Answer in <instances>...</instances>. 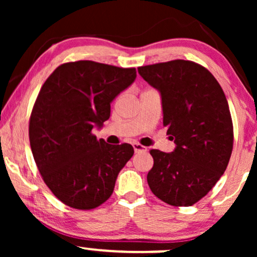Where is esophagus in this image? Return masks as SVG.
Wrapping results in <instances>:
<instances>
[{
	"mask_svg": "<svg viewBox=\"0 0 257 257\" xmlns=\"http://www.w3.org/2000/svg\"><path fill=\"white\" fill-rule=\"evenodd\" d=\"M133 149H135L136 153H143V152H146V151H147L146 147L139 145V144H133Z\"/></svg>",
	"mask_w": 257,
	"mask_h": 257,
	"instance_id": "34e87169",
	"label": "esophagus"
}]
</instances>
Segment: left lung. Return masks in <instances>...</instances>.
Returning a JSON list of instances; mask_svg holds the SVG:
<instances>
[{"instance_id": "1", "label": "left lung", "mask_w": 257, "mask_h": 257, "mask_svg": "<svg viewBox=\"0 0 257 257\" xmlns=\"http://www.w3.org/2000/svg\"><path fill=\"white\" fill-rule=\"evenodd\" d=\"M159 91L163 122L173 152L151 151L147 182L157 198L188 207L202 199L226 171L233 150V122L222 87L203 66L177 59L138 68Z\"/></svg>"}]
</instances>
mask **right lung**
<instances>
[{
    "mask_svg": "<svg viewBox=\"0 0 257 257\" xmlns=\"http://www.w3.org/2000/svg\"><path fill=\"white\" fill-rule=\"evenodd\" d=\"M136 78L135 68L78 61L59 65L42 86L30 117L31 152L44 182L66 206L92 209L106 201L135 153L130 144L97 140L92 130L103 127L111 103Z\"/></svg>",
    "mask_w": 257,
    "mask_h": 257,
    "instance_id": "obj_1",
    "label": "right lung"
}]
</instances>
